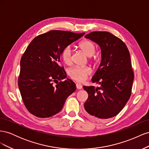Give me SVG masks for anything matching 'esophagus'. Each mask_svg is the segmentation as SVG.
I'll return each instance as SVG.
<instances>
[{
    "label": "esophagus",
    "mask_w": 149,
    "mask_h": 149,
    "mask_svg": "<svg viewBox=\"0 0 149 149\" xmlns=\"http://www.w3.org/2000/svg\"><path fill=\"white\" fill-rule=\"evenodd\" d=\"M76 88L78 89H81L82 88H83L82 85L81 84H79V83H76Z\"/></svg>",
    "instance_id": "34e87169"
}]
</instances>
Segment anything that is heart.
<instances>
[{"instance_id": "obj_1", "label": "heart", "mask_w": 149, "mask_h": 149, "mask_svg": "<svg viewBox=\"0 0 149 149\" xmlns=\"http://www.w3.org/2000/svg\"><path fill=\"white\" fill-rule=\"evenodd\" d=\"M79 47L88 56H92L96 51L95 45L88 40H84L81 42ZM61 59L67 65H70L72 63V49L70 46H66L63 49ZM91 73V69L87 66L83 67L74 66L68 71L70 77L78 82H83Z\"/></svg>"}]
</instances>
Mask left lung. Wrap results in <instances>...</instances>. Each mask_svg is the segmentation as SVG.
I'll return each instance as SVG.
<instances>
[{
	"instance_id": "obj_1",
	"label": "left lung",
	"mask_w": 149,
	"mask_h": 149,
	"mask_svg": "<svg viewBox=\"0 0 149 149\" xmlns=\"http://www.w3.org/2000/svg\"><path fill=\"white\" fill-rule=\"evenodd\" d=\"M85 38L97 43L102 60L93 83L100 87L86 86L88 98L84 107L86 114L101 120L118 115L131 95L134 78L129 49L123 40L108 31H92Z\"/></svg>"
}]
</instances>
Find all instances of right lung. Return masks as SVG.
<instances>
[{"mask_svg":"<svg viewBox=\"0 0 149 149\" xmlns=\"http://www.w3.org/2000/svg\"><path fill=\"white\" fill-rule=\"evenodd\" d=\"M84 34L51 30L38 35L26 48L20 60L18 86L31 114L40 118L55 115L76 90L73 81L65 79L66 73L58 63L63 48Z\"/></svg>","mask_w":149,"mask_h":149,"instance_id":"add662e5","label":"right lung"}]
</instances>
